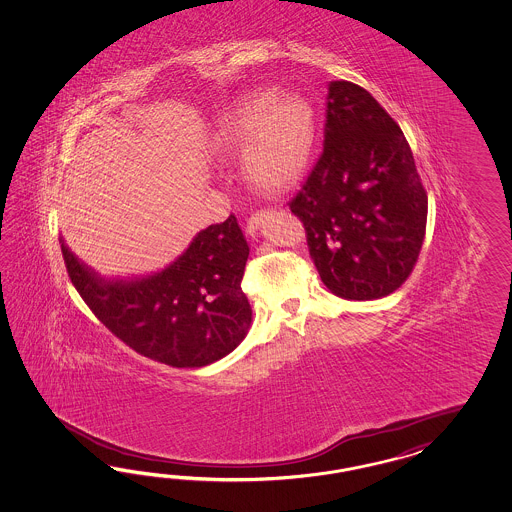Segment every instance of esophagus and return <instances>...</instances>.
Returning a JSON list of instances; mask_svg holds the SVG:
<instances>
[{
	"label": "esophagus",
	"instance_id": "34e87169",
	"mask_svg": "<svg viewBox=\"0 0 512 512\" xmlns=\"http://www.w3.org/2000/svg\"><path fill=\"white\" fill-rule=\"evenodd\" d=\"M265 217H267V211H256V213H252L249 220H247V226H245L247 234L256 235V232H258V228L262 226V222Z\"/></svg>",
	"mask_w": 512,
	"mask_h": 512
}]
</instances>
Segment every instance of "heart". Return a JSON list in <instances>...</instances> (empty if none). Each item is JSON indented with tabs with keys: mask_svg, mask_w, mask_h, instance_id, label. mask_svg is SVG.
Returning a JSON list of instances; mask_svg holds the SVG:
<instances>
[{
	"mask_svg": "<svg viewBox=\"0 0 512 512\" xmlns=\"http://www.w3.org/2000/svg\"><path fill=\"white\" fill-rule=\"evenodd\" d=\"M219 142L224 151L245 146L243 168L256 187L286 189L312 161L314 110L301 97L275 101L271 93L254 95L222 123Z\"/></svg>",
	"mask_w": 512,
	"mask_h": 512,
	"instance_id": "heart-1",
	"label": "heart"
}]
</instances>
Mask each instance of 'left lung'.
Masks as SVG:
<instances>
[{
    "label": "left lung",
    "instance_id": "left-lung-1",
    "mask_svg": "<svg viewBox=\"0 0 512 512\" xmlns=\"http://www.w3.org/2000/svg\"><path fill=\"white\" fill-rule=\"evenodd\" d=\"M310 258L331 292L370 301L411 275L428 196L404 132L366 89L329 84L323 151L290 202Z\"/></svg>",
    "mask_w": 512,
    "mask_h": 512
}]
</instances>
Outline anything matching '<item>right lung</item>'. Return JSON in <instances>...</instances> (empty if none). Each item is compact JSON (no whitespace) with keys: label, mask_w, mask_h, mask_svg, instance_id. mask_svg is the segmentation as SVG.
Returning <instances> with one entry per match:
<instances>
[{"label":"right lung","mask_w":512,"mask_h":512,"mask_svg":"<svg viewBox=\"0 0 512 512\" xmlns=\"http://www.w3.org/2000/svg\"><path fill=\"white\" fill-rule=\"evenodd\" d=\"M59 243L91 312L147 359L200 368L234 351L249 333L252 308L241 290L249 245L234 215L202 230L176 262L149 277L108 280Z\"/></svg>","instance_id":"obj_1"}]
</instances>
